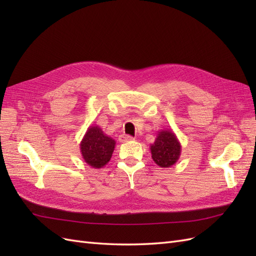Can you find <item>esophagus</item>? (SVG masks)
<instances>
[{
	"mask_svg": "<svg viewBox=\"0 0 256 256\" xmlns=\"http://www.w3.org/2000/svg\"><path fill=\"white\" fill-rule=\"evenodd\" d=\"M118 140H120V142H122V143H125V142L132 141L134 138L130 136H127V134H122V136H120Z\"/></svg>",
	"mask_w": 256,
	"mask_h": 256,
	"instance_id": "34e87169",
	"label": "esophagus"
}]
</instances>
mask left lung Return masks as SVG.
<instances>
[{
	"label": "left lung",
	"mask_w": 256,
	"mask_h": 256,
	"mask_svg": "<svg viewBox=\"0 0 256 256\" xmlns=\"http://www.w3.org/2000/svg\"><path fill=\"white\" fill-rule=\"evenodd\" d=\"M152 158L160 168H170L180 157L182 145L171 130H161L156 140L150 144Z\"/></svg>",
	"instance_id": "8db88e82"
}]
</instances>
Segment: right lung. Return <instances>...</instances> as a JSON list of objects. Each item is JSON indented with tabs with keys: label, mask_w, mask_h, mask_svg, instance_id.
Masks as SVG:
<instances>
[{
	"label": "right lung",
	"mask_w": 256,
	"mask_h": 256,
	"mask_svg": "<svg viewBox=\"0 0 256 256\" xmlns=\"http://www.w3.org/2000/svg\"><path fill=\"white\" fill-rule=\"evenodd\" d=\"M115 140L106 136L97 125L90 126L80 143L82 158L94 168H102L111 160Z\"/></svg>",
	"instance_id": "add662e5"
}]
</instances>
